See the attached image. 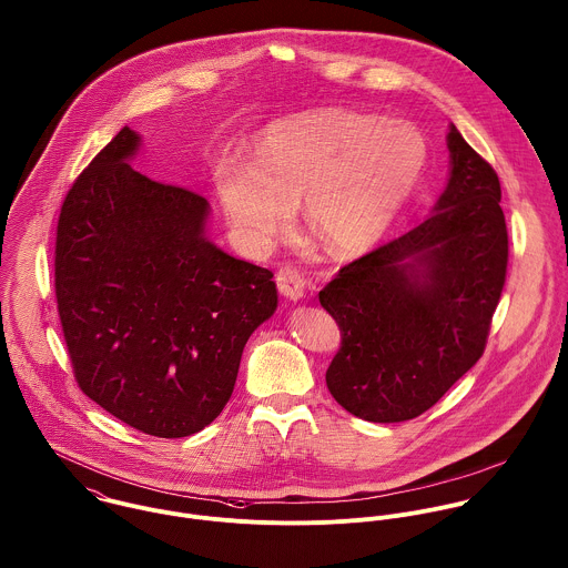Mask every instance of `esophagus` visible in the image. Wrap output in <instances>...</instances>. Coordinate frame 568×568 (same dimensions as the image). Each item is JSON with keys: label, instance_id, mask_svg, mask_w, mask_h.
I'll return each mask as SVG.
<instances>
[{"label": "esophagus", "instance_id": "obj_1", "mask_svg": "<svg viewBox=\"0 0 568 568\" xmlns=\"http://www.w3.org/2000/svg\"><path fill=\"white\" fill-rule=\"evenodd\" d=\"M276 285H278V292L290 298L292 303H298L303 301L305 296V278L298 270L294 267H283L278 274H276Z\"/></svg>", "mask_w": 568, "mask_h": 568}]
</instances>
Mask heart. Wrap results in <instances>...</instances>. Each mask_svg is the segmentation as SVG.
<instances>
[{"instance_id": "1", "label": "heart", "mask_w": 568, "mask_h": 568, "mask_svg": "<svg viewBox=\"0 0 568 568\" xmlns=\"http://www.w3.org/2000/svg\"><path fill=\"white\" fill-rule=\"evenodd\" d=\"M428 166V144L408 122L323 110L265 126L254 160L227 155L215 189L230 226L265 247L294 213L332 256L377 245L406 211Z\"/></svg>"}]
</instances>
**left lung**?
<instances>
[{"label":"left lung","instance_id":"left-lung-1","mask_svg":"<svg viewBox=\"0 0 568 568\" xmlns=\"http://www.w3.org/2000/svg\"><path fill=\"white\" fill-rule=\"evenodd\" d=\"M448 182L410 232L348 263L318 294L342 334L327 388L351 415L408 422L483 355L507 272L496 171L450 122Z\"/></svg>","mask_w":568,"mask_h":568}]
</instances>
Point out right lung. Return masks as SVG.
I'll list each match as a JSON object with an SVG mask.
<instances>
[{"mask_svg":"<svg viewBox=\"0 0 568 568\" xmlns=\"http://www.w3.org/2000/svg\"><path fill=\"white\" fill-rule=\"evenodd\" d=\"M140 146L122 126L70 189L57 303L81 390L144 435L180 439L220 417L278 294L270 270L209 239L204 197L131 166Z\"/></svg>","mask_w":568,"mask_h":568,"instance_id":"add662e5","label":"right lung"}]
</instances>
